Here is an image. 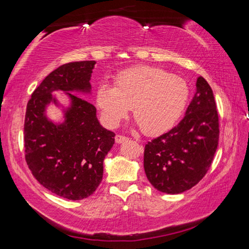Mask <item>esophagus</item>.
<instances>
[{
  "instance_id": "1",
  "label": "esophagus",
  "mask_w": 249,
  "mask_h": 249,
  "mask_svg": "<svg viewBox=\"0 0 249 249\" xmlns=\"http://www.w3.org/2000/svg\"><path fill=\"white\" fill-rule=\"evenodd\" d=\"M128 138L126 136H123V135H116L115 136V142L117 144H122V142H124L125 141H127Z\"/></svg>"
}]
</instances>
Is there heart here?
I'll return each instance as SVG.
<instances>
[{
  "label": "heart",
  "instance_id": "1",
  "mask_svg": "<svg viewBox=\"0 0 249 249\" xmlns=\"http://www.w3.org/2000/svg\"><path fill=\"white\" fill-rule=\"evenodd\" d=\"M189 99V86L179 75L161 68L140 66L121 72L115 87L102 83L96 91V103L109 126H116L133 115L142 132L161 134L182 115Z\"/></svg>",
  "mask_w": 249,
  "mask_h": 249
}]
</instances>
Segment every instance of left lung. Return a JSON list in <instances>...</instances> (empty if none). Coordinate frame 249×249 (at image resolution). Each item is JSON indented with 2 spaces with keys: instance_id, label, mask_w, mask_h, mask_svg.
<instances>
[{
  "instance_id": "8db88e82",
  "label": "left lung",
  "mask_w": 249,
  "mask_h": 249,
  "mask_svg": "<svg viewBox=\"0 0 249 249\" xmlns=\"http://www.w3.org/2000/svg\"><path fill=\"white\" fill-rule=\"evenodd\" d=\"M218 116L213 91L199 77L192 101L176 127L145 146L144 169L158 191L178 195L189 190L210 169L218 145Z\"/></svg>"
}]
</instances>
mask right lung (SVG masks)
Here are the masks:
<instances>
[{
	"instance_id": "obj_1",
	"label": "right lung",
	"mask_w": 249,
	"mask_h": 249,
	"mask_svg": "<svg viewBox=\"0 0 249 249\" xmlns=\"http://www.w3.org/2000/svg\"><path fill=\"white\" fill-rule=\"evenodd\" d=\"M94 60L62 65L49 73L27 103L24 124L25 159L36 180L54 195L68 200L90 196L103 178L105 156L115 134L104 128L96 108L82 95L91 94ZM62 90L64 106L52 93ZM50 104L62 109L61 122L47 116Z\"/></svg>"
}]
</instances>
